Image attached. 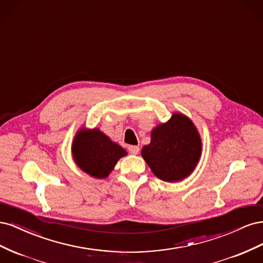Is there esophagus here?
Here are the masks:
<instances>
[{
	"label": "esophagus",
	"mask_w": 263,
	"mask_h": 263,
	"mask_svg": "<svg viewBox=\"0 0 263 263\" xmlns=\"http://www.w3.org/2000/svg\"><path fill=\"white\" fill-rule=\"evenodd\" d=\"M128 151L132 155H138L139 147L138 146H128Z\"/></svg>",
	"instance_id": "34e87169"
}]
</instances>
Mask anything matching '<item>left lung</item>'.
Instances as JSON below:
<instances>
[{"mask_svg":"<svg viewBox=\"0 0 263 263\" xmlns=\"http://www.w3.org/2000/svg\"><path fill=\"white\" fill-rule=\"evenodd\" d=\"M141 156L155 176L165 182H179L194 171L202 156V139L194 123L174 112L168 122L151 130L150 144Z\"/></svg>","mask_w":263,"mask_h":263,"instance_id":"left-lung-1","label":"left lung"}]
</instances>
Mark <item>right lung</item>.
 Instances as JSON below:
<instances>
[{"label": "right lung", "instance_id": "1", "mask_svg": "<svg viewBox=\"0 0 263 263\" xmlns=\"http://www.w3.org/2000/svg\"><path fill=\"white\" fill-rule=\"evenodd\" d=\"M76 164L95 179H105L127 151L99 128L81 127L71 146Z\"/></svg>", "mask_w": 263, "mask_h": 263}]
</instances>
